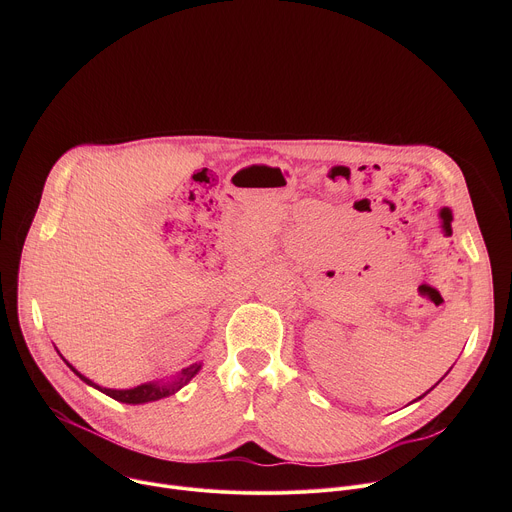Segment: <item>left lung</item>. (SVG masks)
<instances>
[{
    "mask_svg": "<svg viewBox=\"0 0 512 512\" xmlns=\"http://www.w3.org/2000/svg\"><path fill=\"white\" fill-rule=\"evenodd\" d=\"M440 381H442V379H440ZM435 385H437V383H435ZM435 385H433V387H435ZM433 387H431V389H433ZM431 389H429V391H431ZM429 391H427V393H429ZM421 397H425V393H423ZM421 397H419V399H421Z\"/></svg>",
    "mask_w": 512,
    "mask_h": 512,
    "instance_id": "left-lung-1",
    "label": "left lung"
}]
</instances>
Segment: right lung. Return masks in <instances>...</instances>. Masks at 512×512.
<instances>
[{"instance_id": "right-lung-1", "label": "right lung", "mask_w": 512, "mask_h": 512, "mask_svg": "<svg viewBox=\"0 0 512 512\" xmlns=\"http://www.w3.org/2000/svg\"><path fill=\"white\" fill-rule=\"evenodd\" d=\"M62 356V354H60ZM64 360V358H62ZM66 364H68V369L75 373L81 381H85L87 385H91V387H95V389H99L101 393H105V395H109L111 399H115V401H121V403H129V405H139V403H150V401H158V399H164V397H170V395H174L176 391H180L198 371H200V367L202 364L198 362V364H190L188 369H184L182 373H180V377L176 379V381H168V383H164V385H160V383H143V385H137V387H133V389H107V387H99V385H95L91 379H87L85 375H81L75 367H72V364L68 362V360H64Z\"/></svg>"}]
</instances>
